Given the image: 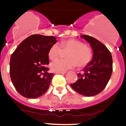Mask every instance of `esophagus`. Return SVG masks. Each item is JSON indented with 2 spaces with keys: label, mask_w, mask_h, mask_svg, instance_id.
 I'll return each instance as SVG.
<instances>
[{
  "label": "esophagus",
  "mask_w": 126,
  "mask_h": 126,
  "mask_svg": "<svg viewBox=\"0 0 126 126\" xmlns=\"http://www.w3.org/2000/svg\"><path fill=\"white\" fill-rule=\"evenodd\" d=\"M55 73H56V74H65L66 73V71H63V72H55Z\"/></svg>",
  "instance_id": "1"
}]
</instances>
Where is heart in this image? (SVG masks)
<instances>
[{
	"instance_id": "obj_1",
	"label": "heart",
	"mask_w": 126,
	"mask_h": 126,
	"mask_svg": "<svg viewBox=\"0 0 126 126\" xmlns=\"http://www.w3.org/2000/svg\"><path fill=\"white\" fill-rule=\"evenodd\" d=\"M63 50H69L66 54L67 58H59L50 63V67L56 72H63L68 69L74 68L78 65L80 67L87 65L93 58V53L88 47L82 41L75 39H69L61 41V46L54 43L48 50V57L56 59Z\"/></svg>"
}]
</instances>
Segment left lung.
I'll list each match as a JSON object with an SVG mask.
<instances>
[{
	"instance_id": "8db88e82",
	"label": "left lung",
	"mask_w": 126,
	"mask_h": 126,
	"mask_svg": "<svg viewBox=\"0 0 126 126\" xmlns=\"http://www.w3.org/2000/svg\"><path fill=\"white\" fill-rule=\"evenodd\" d=\"M80 36L90 43L93 51V59L78 73L71 88L80 94L91 97L100 93L106 87L112 73V58L110 51L102 43L91 36Z\"/></svg>"
}]
</instances>
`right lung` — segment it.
I'll use <instances>...</instances> for the list:
<instances>
[{
  "mask_svg": "<svg viewBox=\"0 0 126 126\" xmlns=\"http://www.w3.org/2000/svg\"><path fill=\"white\" fill-rule=\"evenodd\" d=\"M57 42L53 36L32 35L23 40L11 56L9 73L13 85L26 98H35L48 89L53 73H48V52Z\"/></svg>",
  "mask_w": 126,
  "mask_h": 126,
  "instance_id": "right-lung-1",
  "label": "right lung"
}]
</instances>
